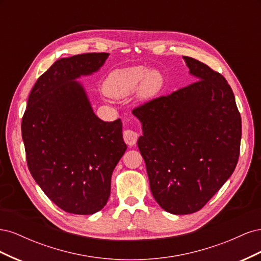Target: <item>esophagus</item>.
<instances>
[{
	"mask_svg": "<svg viewBox=\"0 0 261 261\" xmlns=\"http://www.w3.org/2000/svg\"><path fill=\"white\" fill-rule=\"evenodd\" d=\"M124 140L125 143L127 144L128 146H134L137 143V139L139 137L138 133L135 130H132V129H127L124 132Z\"/></svg>",
	"mask_w": 261,
	"mask_h": 261,
	"instance_id": "1",
	"label": "esophagus"
}]
</instances>
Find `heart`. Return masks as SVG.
I'll return each instance as SVG.
<instances>
[{"label": "heart", "instance_id": "heart-1", "mask_svg": "<svg viewBox=\"0 0 261 261\" xmlns=\"http://www.w3.org/2000/svg\"><path fill=\"white\" fill-rule=\"evenodd\" d=\"M162 75L155 69L148 70L145 66H132L115 69L105 82V91L110 97L124 98L138 89V96L143 99L153 97L161 89Z\"/></svg>", "mask_w": 261, "mask_h": 261}]
</instances>
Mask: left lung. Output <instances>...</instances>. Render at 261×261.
Segmentation results:
<instances>
[{"instance_id": "obj_1", "label": "left lung", "mask_w": 261, "mask_h": 261, "mask_svg": "<svg viewBox=\"0 0 261 261\" xmlns=\"http://www.w3.org/2000/svg\"><path fill=\"white\" fill-rule=\"evenodd\" d=\"M197 82L133 110L143 124L137 145L150 189L173 215L200 210L232 175L240 156L242 120L225 78L183 57Z\"/></svg>"}]
</instances>
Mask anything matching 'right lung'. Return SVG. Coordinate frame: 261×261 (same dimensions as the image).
I'll return each mask as SVG.
<instances>
[{
  "instance_id": "right-lung-1",
  "label": "right lung",
  "mask_w": 261,
  "mask_h": 261,
  "mask_svg": "<svg viewBox=\"0 0 261 261\" xmlns=\"http://www.w3.org/2000/svg\"><path fill=\"white\" fill-rule=\"evenodd\" d=\"M109 53L60 59L38 78L21 121L28 169L61 209L92 215L103 208L111 176L126 151L122 122L93 113L81 76L96 73Z\"/></svg>"
}]
</instances>
